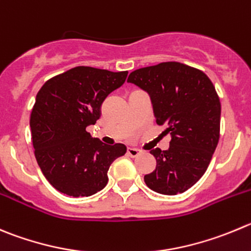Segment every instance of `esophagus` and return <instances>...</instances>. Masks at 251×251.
Listing matches in <instances>:
<instances>
[{"label": "esophagus", "instance_id": "34e87169", "mask_svg": "<svg viewBox=\"0 0 251 251\" xmlns=\"http://www.w3.org/2000/svg\"><path fill=\"white\" fill-rule=\"evenodd\" d=\"M140 152H141L140 150L133 149V147H128L127 149V154L128 156H131V157H136V156H139Z\"/></svg>", "mask_w": 251, "mask_h": 251}]
</instances>
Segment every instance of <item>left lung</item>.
I'll return each mask as SVG.
<instances>
[{
	"mask_svg": "<svg viewBox=\"0 0 251 251\" xmlns=\"http://www.w3.org/2000/svg\"><path fill=\"white\" fill-rule=\"evenodd\" d=\"M127 81L149 94L156 123L171 135L168 150L150 151L157 165L145 183L161 194L183 193L204 175L219 141L221 101L214 85L202 70L178 62L137 69Z\"/></svg>",
	"mask_w": 251,
	"mask_h": 251,
	"instance_id": "8db88e82",
	"label": "left lung"
}]
</instances>
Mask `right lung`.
Wrapping results in <instances>:
<instances>
[{
	"mask_svg": "<svg viewBox=\"0 0 251 251\" xmlns=\"http://www.w3.org/2000/svg\"><path fill=\"white\" fill-rule=\"evenodd\" d=\"M126 76L127 72L75 67L49 79L37 94L29 120L34 154L47 181L60 193L89 197L101 191L110 165L126 153L125 145H105L86 131Z\"/></svg>",
	"mask_w": 251,
	"mask_h": 251,
	"instance_id": "obj_1",
	"label": "right lung"
}]
</instances>
